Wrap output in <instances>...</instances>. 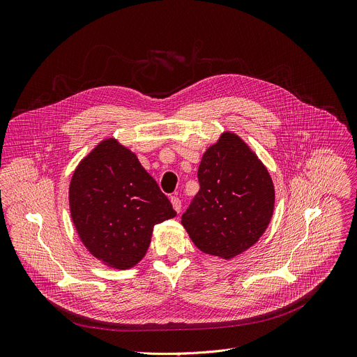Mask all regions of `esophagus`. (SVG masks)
<instances>
[{"instance_id": "obj_1", "label": "esophagus", "mask_w": 357, "mask_h": 357, "mask_svg": "<svg viewBox=\"0 0 357 357\" xmlns=\"http://www.w3.org/2000/svg\"><path fill=\"white\" fill-rule=\"evenodd\" d=\"M170 202H172L174 211H176L177 213H180V211H181V201H180L177 197H172V198H170Z\"/></svg>"}]
</instances>
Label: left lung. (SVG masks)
<instances>
[{
  "label": "left lung",
  "mask_w": 357,
  "mask_h": 357,
  "mask_svg": "<svg viewBox=\"0 0 357 357\" xmlns=\"http://www.w3.org/2000/svg\"><path fill=\"white\" fill-rule=\"evenodd\" d=\"M198 180L181 225L202 253L232 260L256 245L271 221V176L239 135L225 130L202 155Z\"/></svg>",
  "instance_id": "1"
}]
</instances>
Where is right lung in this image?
<instances>
[{
	"label": "right lung",
	"mask_w": 357,
	"mask_h": 357,
	"mask_svg": "<svg viewBox=\"0 0 357 357\" xmlns=\"http://www.w3.org/2000/svg\"><path fill=\"white\" fill-rule=\"evenodd\" d=\"M71 221L84 248L115 270L145 257L155 225L176 217L137 156L107 137L77 165L68 185Z\"/></svg>",
	"instance_id": "add662e5"
}]
</instances>
